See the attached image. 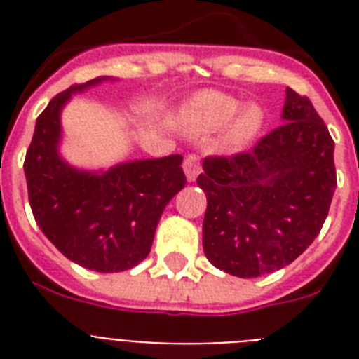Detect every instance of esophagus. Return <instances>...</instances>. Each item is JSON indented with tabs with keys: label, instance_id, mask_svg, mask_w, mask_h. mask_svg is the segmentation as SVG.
<instances>
[{
	"label": "esophagus",
	"instance_id": "esophagus-1",
	"mask_svg": "<svg viewBox=\"0 0 359 359\" xmlns=\"http://www.w3.org/2000/svg\"><path fill=\"white\" fill-rule=\"evenodd\" d=\"M182 168H184L186 179L190 180V182H194V180L199 177V173H201V162H199V156H197V154H188V156L184 158Z\"/></svg>",
	"mask_w": 359,
	"mask_h": 359
}]
</instances>
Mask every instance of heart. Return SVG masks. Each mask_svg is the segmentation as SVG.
Segmentation results:
<instances>
[{
	"label": "heart",
	"instance_id": "b5f03b06",
	"mask_svg": "<svg viewBox=\"0 0 359 359\" xmlns=\"http://www.w3.org/2000/svg\"><path fill=\"white\" fill-rule=\"evenodd\" d=\"M240 109H242L240 100L227 97L224 93L210 91L201 93L191 100L190 106H188V117L197 128L218 130L227 126L240 113ZM262 123H264V111L255 104L248 106L231 124L229 132H227V143L231 147H236V149L244 147L261 132Z\"/></svg>",
	"mask_w": 359,
	"mask_h": 359
}]
</instances>
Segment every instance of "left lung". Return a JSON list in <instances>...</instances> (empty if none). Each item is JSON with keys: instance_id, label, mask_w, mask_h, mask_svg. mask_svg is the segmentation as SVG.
<instances>
[{"instance_id": "left-lung-1", "label": "left lung", "mask_w": 359, "mask_h": 359, "mask_svg": "<svg viewBox=\"0 0 359 359\" xmlns=\"http://www.w3.org/2000/svg\"><path fill=\"white\" fill-rule=\"evenodd\" d=\"M281 119L251 151L205 158L197 177L207 194L205 255L236 278L300 257L323 229L337 186L334 140L309 98L287 87Z\"/></svg>"}]
</instances>
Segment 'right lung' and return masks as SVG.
<instances>
[{
  "label": "right lung",
  "instance_id": "1",
  "mask_svg": "<svg viewBox=\"0 0 359 359\" xmlns=\"http://www.w3.org/2000/svg\"><path fill=\"white\" fill-rule=\"evenodd\" d=\"M100 76L53 97L39 115L24 173L29 205L46 238L76 264L111 273L140 264L151 251L163 208L186 184L182 156L134 160L108 171H83L59 154L61 109Z\"/></svg>",
  "mask_w": 359,
  "mask_h": 359
}]
</instances>
